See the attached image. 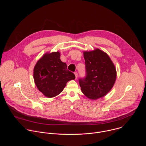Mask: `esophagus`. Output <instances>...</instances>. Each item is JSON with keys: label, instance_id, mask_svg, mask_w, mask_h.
<instances>
[{"label": "esophagus", "instance_id": "1", "mask_svg": "<svg viewBox=\"0 0 146 146\" xmlns=\"http://www.w3.org/2000/svg\"><path fill=\"white\" fill-rule=\"evenodd\" d=\"M74 74H75V76H76V79H77V77H78V74H77V72H75V73H74Z\"/></svg>", "mask_w": 146, "mask_h": 146}]
</instances>
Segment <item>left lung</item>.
<instances>
[{
	"instance_id": "1",
	"label": "left lung",
	"mask_w": 146,
	"mask_h": 146,
	"mask_svg": "<svg viewBox=\"0 0 146 146\" xmlns=\"http://www.w3.org/2000/svg\"><path fill=\"white\" fill-rule=\"evenodd\" d=\"M86 76L79 80L82 92L88 98L96 100L105 96L113 88L117 72L109 56L99 48L84 51Z\"/></svg>"
}]
</instances>
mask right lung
Returning <instances> with one entry per match:
<instances>
[{"label":"right lung","mask_w":146,"mask_h":146,"mask_svg":"<svg viewBox=\"0 0 146 146\" xmlns=\"http://www.w3.org/2000/svg\"><path fill=\"white\" fill-rule=\"evenodd\" d=\"M59 51L46 52L38 60L33 69V78L37 89L47 98H53L63 91L66 83L75 79L60 59Z\"/></svg>","instance_id":"1"}]
</instances>
